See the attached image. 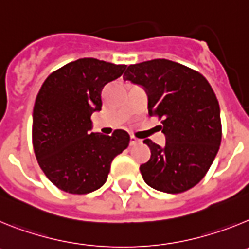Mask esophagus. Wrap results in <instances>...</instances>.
<instances>
[{"mask_svg":"<svg viewBox=\"0 0 249 249\" xmlns=\"http://www.w3.org/2000/svg\"><path fill=\"white\" fill-rule=\"evenodd\" d=\"M129 144H131V146H136V144H138V143H141V140H138V138H136L135 136H131V138H129Z\"/></svg>","mask_w":249,"mask_h":249,"instance_id":"obj_1","label":"esophagus"}]
</instances>
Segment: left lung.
<instances>
[{"mask_svg": "<svg viewBox=\"0 0 249 249\" xmlns=\"http://www.w3.org/2000/svg\"><path fill=\"white\" fill-rule=\"evenodd\" d=\"M123 78L143 87L149 116L162 118L166 136L164 147L143 141L151 149L149 160L140 167L144 182L166 193L195 187L210 169L222 140L218 100L208 81L164 58L128 66Z\"/></svg>", "mask_w": 249, "mask_h": 249, "instance_id": "left-lung-1", "label": "left lung"}]
</instances>
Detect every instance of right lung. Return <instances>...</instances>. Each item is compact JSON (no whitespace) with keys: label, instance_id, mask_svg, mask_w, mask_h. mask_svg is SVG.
<instances>
[{"label":"right lung","instance_id":"add662e5","mask_svg":"<svg viewBox=\"0 0 249 249\" xmlns=\"http://www.w3.org/2000/svg\"><path fill=\"white\" fill-rule=\"evenodd\" d=\"M126 65L80 58L46 78L34 107L32 143L38 164L57 188L72 195L93 192L105 184L113 158L129 143V135L91 132V116L101 111V93Z\"/></svg>","mask_w":249,"mask_h":249}]
</instances>
